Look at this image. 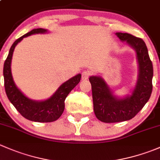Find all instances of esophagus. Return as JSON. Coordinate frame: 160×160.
<instances>
[{
    "mask_svg": "<svg viewBox=\"0 0 160 160\" xmlns=\"http://www.w3.org/2000/svg\"><path fill=\"white\" fill-rule=\"evenodd\" d=\"M90 75H91V72H90V71H89V70L83 71V72H82V75H81L82 80H88V79L89 78V77Z\"/></svg>",
    "mask_w": 160,
    "mask_h": 160,
    "instance_id": "34e87169",
    "label": "esophagus"
}]
</instances>
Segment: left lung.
Here are the masks:
<instances>
[{"label": "left lung", "instance_id": "left-lung-1", "mask_svg": "<svg viewBox=\"0 0 160 160\" xmlns=\"http://www.w3.org/2000/svg\"><path fill=\"white\" fill-rule=\"evenodd\" d=\"M116 35L121 41L126 42L136 52L138 77L132 95L124 98L114 96L101 77L97 76L90 77L94 114L98 120L105 123L132 119L147 103L152 90L153 67L145 42L128 33L117 32Z\"/></svg>", "mask_w": 160, "mask_h": 160}]
</instances>
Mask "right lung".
<instances>
[{
    "label": "right lung",
    "instance_id": "1",
    "mask_svg": "<svg viewBox=\"0 0 160 160\" xmlns=\"http://www.w3.org/2000/svg\"><path fill=\"white\" fill-rule=\"evenodd\" d=\"M46 32H47V30L44 28H35L18 38L11 46L8 56L4 62L3 70L4 88L9 101L24 118L36 122H52L57 120L63 112L65 108V99L67 95L78 84L81 78V74H77L62 83L53 93L52 96L42 101L29 99L16 87L13 80L11 70V59L14 48L18 43L20 42L25 37L34 34H42Z\"/></svg>",
    "mask_w": 160,
    "mask_h": 160
}]
</instances>
